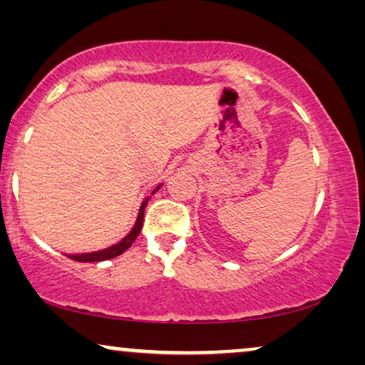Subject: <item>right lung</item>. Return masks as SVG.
I'll list each match as a JSON object with an SVG mask.
<instances>
[{
	"instance_id": "1",
	"label": "right lung",
	"mask_w": 365,
	"mask_h": 365,
	"mask_svg": "<svg viewBox=\"0 0 365 365\" xmlns=\"http://www.w3.org/2000/svg\"><path fill=\"white\" fill-rule=\"evenodd\" d=\"M163 184H159V186L154 189L153 194L159 191L161 189ZM148 201L149 197H146L141 204V207H139V212H138V219L136 222H134V226L131 231L128 232L126 237H123L121 241L113 244V246H109L106 249H101V251H94V252H86V254H68L69 259H73V261H78V262H99V261H108V259H113V257H118L121 256V254L129 249V246L136 241V237L139 236V232H141V227H143V219H144V209L148 206Z\"/></svg>"
}]
</instances>
